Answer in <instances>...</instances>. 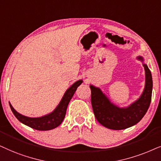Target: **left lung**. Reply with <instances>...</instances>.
<instances>
[{"instance_id":"8db88e82","label":"left lung","mask_w":161,"mask_h":161,"mask_svg":"<svg viewBox=\"0 0 161 161\" xmlns=\"http://www.w3.org/2000/svg\"><path fill=\"white\" fill-rule=\"evenodd\" d=\"M137 59L143 62L142 57ZM146 82L140 98L127 108H119L110 102L102 91L91 85V104L93 113L97 121L108 129L120 130L129 128L142 119L150 105L153 92V78L148 66L143 63Z\"/></svg>"}]
</instances>
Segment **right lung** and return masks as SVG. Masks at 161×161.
I'll use <instances>...</instances> for the list:
<instances>
[{"label": "right lung", "instance_id": "1", "mask_svg": "<svg viewBox=\"0 0 161 161\" xmlns=\"http://www.w3.org/2000/svg\"><path fill=\"white\" fill-rule=\"evenodd\" d=\"M82 83V80H79L74 83L68 88L64 94L63 98L59 102L58 106L56 108L52 113L48 115L39 118H30L20 114L13 108L9 103V106L12 113L17 119L28 127L33 128L34 130L46 131V130H53L60 125L65 116L66 110L70 99L74 96L77 87Z\"/></svg>", "mask_w": 161, "mask_h": 161}]
</instances>
